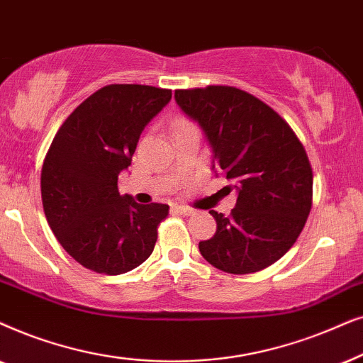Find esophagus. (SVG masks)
<instances>
[{"instance_id": "esophagus-1", "label": "esophagus", "mask_w": 363, "mask_h": 363, "mask_svg": "<svg viewBox=\"0 0 363 363\" xmlns=\"http://www.w3.org/2000/svg\"><path fill=\"white\" fill-rule=\"evenodd\" d=\"M174 211L179 212V214H182V216L194 214V209H191V207H186V206H174Z\"/></svg>"}]
</instances>
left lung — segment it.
<instances>
[{
    "label": "left lung",
    "mask_w": 363,
    "mask_h": 363,
    "mask_svg": "<svg viewBox=\"0 0 363 363\" xmlns=\"http://www.w3.org/2000/svg\"><path fill=\"white\" fill-rule=\"evenodd\" d=\"M176 103L201 125L216 174L234 182L230 216L199 242L207 262L229 274L259 272L296 242L312 207V167L296 133L272 108L230 86L177 89Z\"/></svg>",
    "instance_id": "obj_1"
}]
</instances>
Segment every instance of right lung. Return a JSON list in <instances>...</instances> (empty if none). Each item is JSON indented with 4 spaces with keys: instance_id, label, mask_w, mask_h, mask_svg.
<instances>
[{
    "instance_id": "obj_1",
    "label": "right lung",
    "mask_w": 363,
    "mask_h": 363,
    "mask_svg": "<svg viewBox=\"0 0 363 363\" xmlns=\"http://www.w3.org/2000/svg\"><path fill=\"white\" fill-rule=\"evenodd\" d=\"M172 98L169 89L111 84L72 111L52 139L41 171V197L52 234L86 269L119 275L152 254L166 204L121 196L139 136Z\"/></svg>"
}]
</instances>
